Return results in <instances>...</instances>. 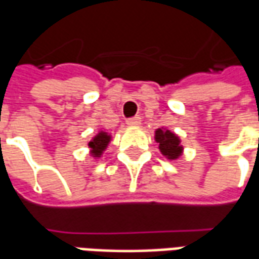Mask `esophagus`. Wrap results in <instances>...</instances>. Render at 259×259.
Returning <instances> with one entry per match:
<instances>
[{
  "label": "esophagus",
  "mask_w": 259,
  "mask_h": 259,
  "mask_svg": "<svg viewBox=\"0 0 259 259\" xmlns=\"http://www.w3.org/2000/svg\"><path fill=\"white\" fill-rule=\"evenodd\" d=\"M126 123L129 124V126H139L141 123V118L140 116H133V118L127 119Z\"/></svg>",
  "instance_id": "34e87169"
}]
</instances>
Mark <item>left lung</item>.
Masks as SVG:
<instances>
[{"instance_id": "left-lung-1", "label": "left lung", "mask_w": 259, "mask_h": 259, "mask_svg": "<svg viewBox=\"0 0 259 259\" xmlns=\"http://www.w3.org/2000/svg\"><path fill=\"white\" fill-rule=\"evenodd\" d=\"M155 141L159 144V151L163 157L170 161H175L182 157L183 154V146L182 140L178 135H175L172 130L159 127L155 130Z\"/></svg>"}]
</instances>
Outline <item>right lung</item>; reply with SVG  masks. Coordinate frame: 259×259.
<instances>
[{"label":"right lung","instance_id":"right-lung-1","mask_svg":"<svg viewBox=\"0 0 259 259\" xmlns=\"http://www.w3.org/2000/svg\"><path fill=\"white\" fill-rule=\"evenodd\" d=\"M112 140V136L104 132V130H100L90 141H89V148H90V154L93 158H100L104 154V151L107 150L108 144Z\"/></svg>","mask_w":259,"mask_h":259}]
</instances>
